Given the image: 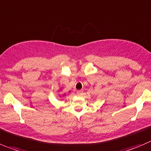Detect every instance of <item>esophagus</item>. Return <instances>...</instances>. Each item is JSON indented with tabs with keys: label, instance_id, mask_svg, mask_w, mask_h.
<instances>
[{
	"label": "esophagus",
	"instance_id": "34e87169",
	"mask_svg": "<svg viewBox=\"0 0 151 151\" xmlns=\"http://www.w3.org/2000/svg\"><path fill=\"white\" fill-rule=\"evenodd\" d=\"M83 94V91H82V90H78V91H77V95H82Z\"/></svg>",
	"mask_w": 151,
	"mask_h": 151
}]
</instances>
